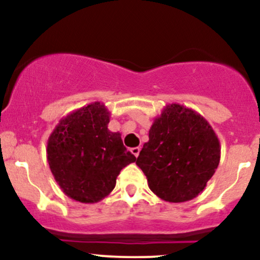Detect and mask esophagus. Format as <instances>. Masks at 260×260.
<instances>
[{"instance_id": "34e87169", "label": "esophagus", "mask_w": 260, "mask_h": 260, "mask_svg": "<svg viewBox=\"0 0 260 260\" xmlns=\"http://www.w3.org/2000/svg\"><path fill=\"white\" fill-rule=\"evenodd\" d=\"M132 154L134 155V156L136 157H138V155H139V151H140V148L139 147H136V148H132Z\"/></svg>"}]
</instances>
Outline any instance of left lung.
<instances>
[{"label": "left lung", "mask_w": 260, "mask_h": 260, "mask_svg": "<svg viewBox=\"0 0 260 260\" xmlns=\"http://www.w3.org/2000/svg\"><path fill=\"white\" fill-rule=\"evenodd\" d=\"M213 127L192 109L170 104L149 131L136 164L148 186L162 201L183 203L203 192L220 162Z\"/></svg>", "instance_id": "left-lung-1"}]
</instances>
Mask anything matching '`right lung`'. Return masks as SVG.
<instances>
[{"mask_svg":"<svg viewBox=\"0 0 260 260\" xmlns=\"http://www.w3.org/2000/svg\"><path fill=\"white\" fill-rule=\"evenodd\" d=\"M110 111L95 101L68 113L47 140L50 170L62 192L80 203H98L116 186L121 170L136 161L121 133L107 128Z\"/></svg>","mask_w":260,"mask_h":260,"instance_id":"1","label":"right lung"}]
</instances>
